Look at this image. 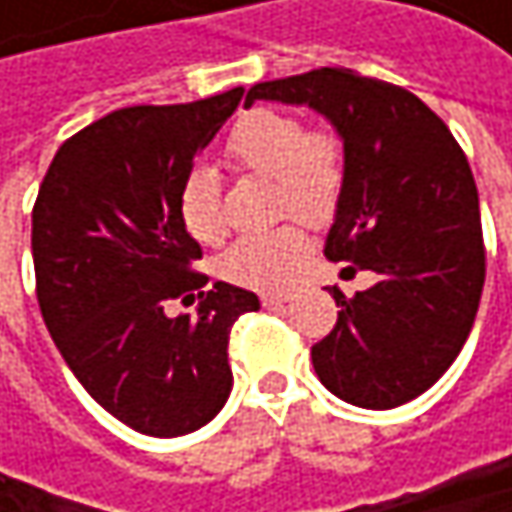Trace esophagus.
<instances>
[{
    "instance_id": "1",
    "label": "esophagus",
    "mask_w": 512,
    "mask_h": 512,
    "mask_svg": "<svg viewBox=\"0 0 512 512\" xmlns=\"http://www.w3.org/2000/svg\"><path fill=\"white\" fill-rule=\"evenodd\" d=\"M260 302H263L266 308H275V305L290 302V296H287V293H263V296H260Z\"/></svg>"
}]
</instances>
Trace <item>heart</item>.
Returning a JSON list of instances; mask_svg holds the SVG:
<instances>
[{
    "label": "heart",
    "instance_id": "obj_1",
    "mask_svg": "<svg viewBox=\"0 0 512 512\" xmlns=\"http://www.w3.org/2000/svg\"><path fill=\"white\" fill-rule=\"evenodd\" d=\"M228 159L252 174L275 177V210L308 222L332 216L341 183L344 154L335 136L308 133L305 124L278 109H252L228 136ZM177 210L186 234L204 246L225 237L219 180L210 168H192L180 186ZM311 240L299 225H281L266 234L237 240L219 257V275L252 290H281L302 269Z\"/></svg>",
    "mask_w": 512,
    "mask_h": 512
}]
</instances>
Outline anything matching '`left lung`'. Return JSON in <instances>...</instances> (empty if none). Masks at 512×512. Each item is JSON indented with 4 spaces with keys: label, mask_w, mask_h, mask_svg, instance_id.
I'll return each instance as SVG.
<instances>
[{
    "label": "left lung",
    "mask_w": 512,
    "mask_h": 512,
    "mask_svg": "<svg viewBox=\"0 0 512 512\" xmlns=\"http://www.w3.org/2000/svg\"><path fill=\"white\" fill-rule=\"evenodd\" d=\"M255 100L308 106L344 145V183L323 255L370 269L379 281L341 305L314 344L320 382L361 409H394L460 356L483 293L480 201L468 159L412 91L320 67L260 82Z\"/></svg>",
    "instance_id": "1"
}]
</instances>
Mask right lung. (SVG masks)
Here are the masks:
<instances>
[{"label": "right lung", "mask_w": 512, "mask_h": 512, "mask_svg": "<svg viewBox=\"0 0 512 512\" xmlns=\"http://www.w3.org/2000/svg\"><path fill=\"white\" fill-rule=\"evenodd\" d=\"M240 100L234 88L94 121L58 148L32 213L38 302L58 353L112 418L156 439L219 415L234 385L231 326L260 308L252 290L216 281L195 317L165 314L168 299L207 284L189 272L201 246L177 195Z\"/></svg>", "instance_id": "obj_1"}]
</instances>
